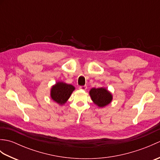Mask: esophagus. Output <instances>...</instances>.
<instances>
[{
    "label": "esophagus",
    "instance_id": "34e87169",
    "mask_svg": "<svg viewBox=\"0 0 160 160\" xmlns=\"http://www.w3.org/2000/svg\"><path fill=\"white\" fill-rule=\"evenodd\" d=\"M79 89L81 90H83V91H85L87 89V86H81L79 87Z\"/></svg>",
    "mask_w": 160,
    "mask_h": 160
}]
</instances>
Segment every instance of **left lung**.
I'll return each mask as SVG.
<instances>
[{
  "mask_svg": "<svg viewBox=\"0 0 160 160\" xmlns=\"http://www.w3.org/2000/svg\"><path fill=\"white\" fill-rule=\"evenodd\" d=\"M91 100L99 107H104L110 104L113 100V96L105 87L92 88L89 91Z\"/></svg>",
  "mask_w": 160,
  "mask_h": 160,
  "instance_id": "left-lung-1",
  "label": "left lung"
}]
</instances>
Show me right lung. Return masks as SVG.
Here are the masks:
<instances>
[{
  "mask_svg": "<svg viewBox=\"0 0 160 160\" xmlns=\"http://www.w3.org/2000/svg\"><path fill=\"white\" fill-rule=\"evenodd\" d=\"M75 87L71 84L64 82H57L51 89L50 96L52 99L59 105H63L67 102Z\"/></svg>",
  "mask_w": 160,
  "mask_h": 160,
  "instance_id": "obj_1",
  "label": "right lung"
}]
</instances>
